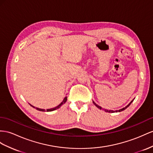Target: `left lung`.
<instances>
[{"instance_id":"obj_1","label":"left lung","mask_w":153,"mask_h":153,"mask_svg":"<svg viewBox=\"0 0 153 153\" xmlns=\"http://www.w3.org/2000/svg\"><path fill=\"white\" fill-rule=\"evenodd\" d=\"M134 99H133L131 101V102L130 103H129L127 105V106L126 107H124V108H121V109H120V110H117V111H111V110H107V109H105V108H101V107H100V106H99V105H97L95 102H94V101H92V102H93V103L94 104V105H95V106H96L97 108H98L99 109H100V110H101V109H103V110L105 111V112H109V113H114V112H121V111H124V110H125V109H126L128 106H129V105H130L131 103H132V101H134Z\"/></svg>"}]
</instances>
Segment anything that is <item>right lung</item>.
I'll return each mask as SVG.
<instances>
[{"label": "right lung", "instance_id": "add662e5", "mask_svg": "<svg viewBox=\"0 0 153 153\" xmlns=\"http://www.w3.org/2000/svg\"><path fill=\"white\" fill-rule=\"evenodd\" d=\"M66 101H67V97H65V98H64V100H63V101H62V102L58 105V106H57V107H54V108H50V109H46V112H50V111H55V110H56V109H57V108H60L61 107V106H62V105H63V104H65L66 102ZM31 106H32V107H33V108H35L36 109H37V111H42V112H44V111H46L45 109H41V108H37V107H35L34 106H33V105H32L31 104H30Z\"/></svg>", "mask_w": 153, "mask_h": 153}]
</instances>
